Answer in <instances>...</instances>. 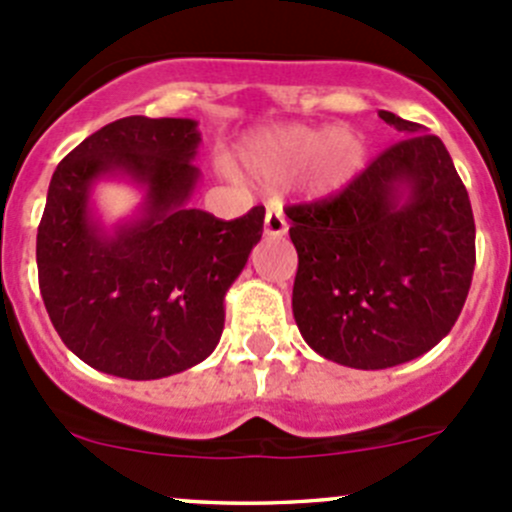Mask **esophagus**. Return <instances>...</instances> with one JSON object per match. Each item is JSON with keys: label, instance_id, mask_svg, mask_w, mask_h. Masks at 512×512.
<instances>
[{"label": "esophagus", "instance_id": "34e87169", "mask_svg": "<svg viewBox=\"0 0 512 512\" xmlns=\"http://www.w3.org/2000/svg\"><path fill=\"white\" fill-rule=\"evenodd\" d=\"M265 235L267 237H282L287 235V220L277 205H270L265 213Z\"/></svg>", "mask_w": 512, "mask_h": 512}]
</instances>
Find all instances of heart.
<instances>
[{
    "mask_svg": "<svg viewBox=\"0 0 512 512\" xmlns=\"http://www.w3.org/2000/svg\"><path fill=\"white\" fill-rule=\"evenodd\" d=\"M312 161L314 185L319 190H337L352 180L361 163V146L349 133L322 128H285L262 133L245 148L247 168L265 178H277Z\"/></svg>",
    "mask_w": 512,
    "mask_h": 512,
    "instance_id": "1",
    "label": "heart"
}]
</instances>
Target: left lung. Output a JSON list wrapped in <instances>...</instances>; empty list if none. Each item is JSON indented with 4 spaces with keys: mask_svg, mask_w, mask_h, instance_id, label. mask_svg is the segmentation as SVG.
I'll use <instances>...</instances> for the list:
<instances>
[{
    "mask_svg": "<svg viewBox=\"0 0 512 512\" xmlns=\"http://www.w3.org/2000/svg\"><path fill=\"white\" fill-rule=\"evenodd\" d=\"M379 116L406 138L337 195L285 210L299 257L294 322L314 352L352 369H389L436 347L476 267L471 200L443 141Z\"/></svg>",
    "mask_w": 512,
    "mask_h": 512,
    "instance_id": "left-lung-1",
    "label": "left lung"
}]
</instances>
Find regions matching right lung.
Here are the masks:
<instances>
[{
  "mask_svg": "<svg viewBox=\"0 0 512 512\" xmlns=\"http://www.w3.org/2000/svg\"><path fill=\"white\" fill-rule=\"evenodd\" d=\"M193 118L128 116L81 141L49 183L36 232L39 289L61 342L121 379H163L218 347L225 292L260 242L265 208L218 220L190 208L200 170ZM147 188L138 219L106 233L90 215L96 179Z\"/></svg>",
  "mask_w": 512,
  "mask_h": 512,
  "instance_id": "obj_1",
  "label": "right lung"
}]
</instances>
